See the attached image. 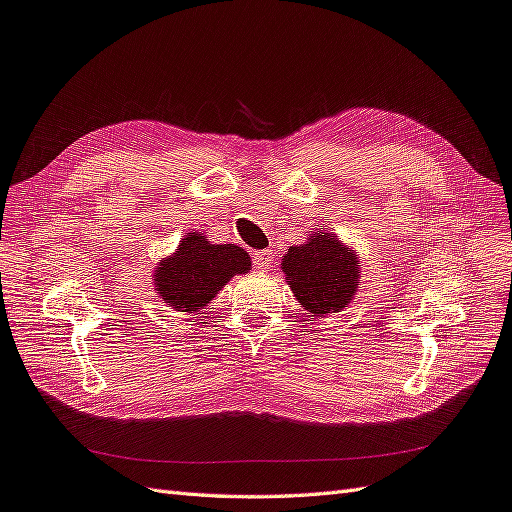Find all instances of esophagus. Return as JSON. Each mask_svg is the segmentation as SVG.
<instances>
[{"label": "esophagus", "instance_id": "obj_1", "mask_svg": "<svg viewBox=\"0 0 512 512\" xmlns=\"http://www.w3.org/2000/svg\"><path fill=\"white\" fill-rule=\"evenodd\" d=\"M273 249H260V252H256L254 254V265H256V269H260V271H267V269H271L273 267Z\"/></svg>", "mask_w": 512, "mask_h": 512}]
</instances>
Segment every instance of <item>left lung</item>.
<instances>
[{"label": "left lung", "mask_w": 512, "mask_h": 512, "mask_svg": "<svg viewBox=\"0 0 512 512\" xmlns=\"http://www.w3.org/2000/svg\"><path fill=\"white\" fill-rule=\"evenodd\" d=\"M282 271L291 291L313 317L339 313L358 289L360 265L352 247H345L319 232L304 245L289 247L282 258Z\"/></svg>", "instance_id": "1"}]
</instances>
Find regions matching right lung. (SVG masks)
Returning a JSON list of instances; mask_svg holds the SVG:
<instances>
[{"label": "right lung", "mask_w": 512, "mask_h": 512, "mask_svg": "<svg viewBox=\"0 0 512 512\" xmlns=\"http://www.w3.org/2000/svg\"><path fill=\"white\" fill-rule=\"evenodd\" d=\"M249 267L252 260L239 245H210L206 236L189 232L178 252L156 269V291L178 313L199 315L223 284L236 273H247Z\"/></svg>", "instance_id": "obj_1"}]
</instances>
